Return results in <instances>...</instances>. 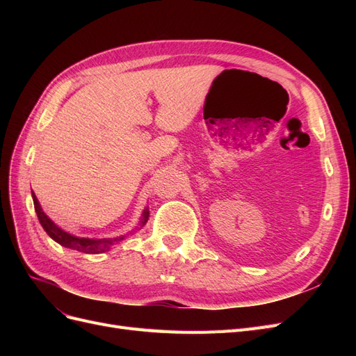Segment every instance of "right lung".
<instances>
[{"label": "right lung", "mask_w": 356, "mask_h": 356, "mask_svg": "<svg viewBox=\"0 0 356 356\" xmlns=\"http://www.w3.org/2000/svg\"><path fill=\"white\" fill-rule=\"evenodd\" d=\"M32 200H34V208H35L37 217H38L40 224L42 225V229L46 230V233L50 236L53 241L58 242L62 246L70 248V250L80 251V252H84V254H99V252L110 251V248L114 243L124 239V236H120V238H114V239L77 238V236H72V234H70L67 232H63L60 227H58V225L47 217L44 212H42L40 203H38V199L34 195V191H32ZM148 217H149V212H148V208H145L144 212H143L141 222H139V225H141V227H143V225H145Z\"/></svg>", "instance_id": "add662e5"}]
</instances>
